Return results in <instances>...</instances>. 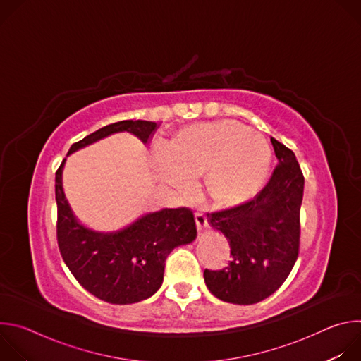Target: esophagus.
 <instances>
[{
  "mask_svg": "<svg viewBox=\"0 0 361 361\" xmlns=\"http://www.w3.org/2000/svg\"><path fill=\"white\" fill-rule=\"evenodd\" d=\"M194 219H195V226L198 230H204L205 227L209 226V221H207V217H205L204 213H200V212H195L194 213Z\"/></svg>",
  "mask_w": 361,
  "mask_h": 361,
  "instance_id": "34e87169",
  "label": "esophagus"
}]
</instances>
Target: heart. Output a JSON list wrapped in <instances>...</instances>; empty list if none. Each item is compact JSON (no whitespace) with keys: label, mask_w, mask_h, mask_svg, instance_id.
Here are the masks:
<instances>
[{"label":"heart","mask_w":361,"mask_h":361,"mask_svg":"<svg viewBox=\"0 0 361 361\" xmlns=\"http://www.w3.org/2000/svg\"><path fill=\"white\" fill-rule=\"evenodd\" d=\"M161 178L174 188L190 185L192 176L207 173L212 195L234 202L251 195L266 178L271 148L259 134L237 121L184 128L174 144L156 141Z\"/></svg>","instance_id":"obj_1"}]
</instances>
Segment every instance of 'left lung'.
<instances>
[{
  "label": "left lung",
  "instance_id": "8db88e82",
  "mask_svg": "<svg viewBox=\"0 0 361 361\" xmlns=\"http://www.w3.org/2000/svg\"><path fill=\"white\" fill-rule=\"evenodd\" d=\"M279 164L264 188L235 207L207 213L209 223L228 243L231 262L204 270L209 290L233 304H254L286 281L300 251V207L304 176L294 152L270 138Z\"/></svg>",
  "mask_w": 361,
  "mask_h": 361
}]
</instances>
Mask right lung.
Listing matches in <instances>:
<instances>
[{
    "label": "right lung",
    "mask_w": 361,
    "mask_h": 361,
    "mask_svg": "<svg viewBox=\"0 0 361 361\" xmlns=\"http://www.w3.org/2000/svg\"><path fill=\"white\" fill-rule=\"evenodd\" d=\"M157 128L156 123L124 120L109 124L74 142L68 154L118 131H128L142 142ZM61 166L56 171L57 243L75 280L92 295L111 304H131L156 293L164 276L169 254L197 235L191 209H163L138 219L117 233H95L81 226L66 200Z\"/></svg>",
    "instance_id": "1"
}]
</instances>
